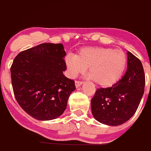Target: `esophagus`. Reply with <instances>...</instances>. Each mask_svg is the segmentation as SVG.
<instances>
[{
  "instance_id": "1",
  "label": "esophagus",
  "mask_w": 151,
  "mask_h": 151,
  "mask_svg": "<svg viewBox=\"0 0 151 151\" xmlns=\"http://www.w3.org/2000/svg\"><path fill=\"white\" fill-rule=\"evenodd\" d=\"M82 83H83V82H82V81H76L75 82V84H76V88H78L80 86V85H82Z\"/></svg>"
}]
</instances>
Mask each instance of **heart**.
<instances>
[{
  "label": "heart",
  "mask_w": 151,
  "mask_h": 151,
  "mask_svg": "<svg viewBox=\"0 0 151 151\" xmlns=\"http://www.w3.org/2000/svg\"><path fill=\"white\" fill-rule=\"evenodd\" d=\"M69 76L75 78L88 67V74L101 87H110L119 81L127 67V57L122 50L110 47H84L77 55L65 57Z\"/></svg>",
  "instance_id": "1"
}]
</instances>
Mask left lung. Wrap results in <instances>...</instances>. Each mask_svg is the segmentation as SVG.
Wrapping results in <instances>:
<instances>
[{"instance_id": "left-lung-1", "label": "left lung", "mask_w": 151, "mask_h": 151, "mask_svg": "<svg viewBox=\"0 0 151 151\" xmlns=\"http://www.w3.org/2000/svg\"><path fill=\"white\" fill-rule=\"evenodd\" d=\"M128 69L122 79L110 88L97 89L91 101L96 120L119 125L135 113L145 92V75L141 60L128 52Z\"/></svg>"}]
</instances>
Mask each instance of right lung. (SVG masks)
Returning <instances> with one entry per match:
<instances>
[{"mask_svg": "<svg viewBox=\"0 0 151 151\" xmlns=\"http://www.w3.org/2000/svg\"><path fill=\"white\" fill-rule=\"evenodd\" d=\"M62 44L43 43L20 52L10 67L13 90L19 106L38 120H51L63 113L76 85L66 69Z\"/></svg>", "mask_w": 151, "mask_h": 151, "instance_id": "add662e5", "label": "right lung"}]
</instances>
